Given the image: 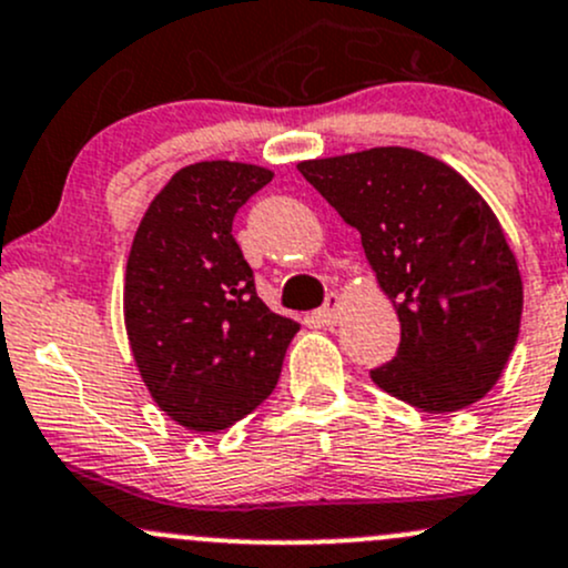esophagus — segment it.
Returning a JSON list of instances; mask_svg holds the SVG:
<instances>
[{
  "label": "esophagus",
  "mask_w": 568,
  "mask_h": 568,
  "mask_svg": "<svg viewBox=\"0 0 568 568\" xmlns=\"http://www.w3.org/2000/svg\"><path fill=\"white\" fill-rule=\"evenodd\" d=\"M339 315H343V300H339V294H329L326 296L324 307L315 313V318H318L321 324H337Z\"/></svg>",
  "instance_id": "esophagus-1"
}]
</instances>
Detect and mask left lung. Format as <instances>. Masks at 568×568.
Wrapping results in <instances>:
<instances>
[{"label": "left lung", "instance_id": "obj_1", "mask_svg": "<svg viewBox=\"0 0 568 568\" xmlns=\"http://www.w3.org/2000/svg\"><path fill=\"white\" fill-rule=\"evenodd\" d=\"M300 171L359 231L397 307V356L369 378L427 414L485 397L523 315L520 268L485 199L455 169L403 146L307 160Z\"/></svg>", "mask_w": 568, "mask_h": 568}]
</instances>
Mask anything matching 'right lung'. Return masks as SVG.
I'll return each mask as SVG.
<instances>
[{
    "mask_svg": "<svg viewBox=\"0 0 568 568\" xmlns=\"http://www.w3.org/2000/svg\"><path fill=\"white\" fill-rule=\"evenodd\" d=\"M272 182L247 163H195L154 195L124 274V326L154 403L195 433L244 419L274 392L300 324L255 294L236 212Z\"/></svg>",
    "mask_w": 568,
    "mask_h": 568,
    "instance_id": "obj_1",
    "label": "right lung"
}]
</instances>
